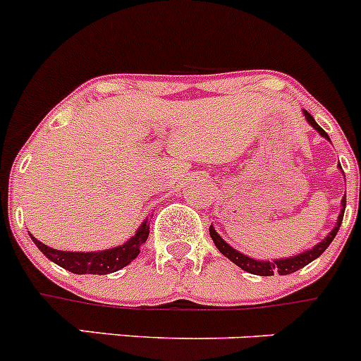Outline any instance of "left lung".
<instances>
[{
  "instance_id": "1",
  "label": "left lung",
  "mask_w": 361,
  "mask_h": 361,
  "mask_svg": "<svg viewBox=\"0 0 361 361\" xmlns=\"http://www.w3.org/2000/svg\"><path fill=\"white\" fill-rule=\"evenodd\" d=\"M302 114H305V119L308 121V124H312L313 130L317 131L321 137H324V139L329 140L328 133H326V131L322 130L317 123H315V119H313V117L310 116L306 110H302ZM329 142H331V140H329ZM338 169H340V173H343L342 167H340V164H338ZM343 212H345V194H343V197H342V207H340V214H338V219H336L335 228H333V230L329 231V233L326 235L321 242H317V244L313 245V247L306 249V251L299 252V255H294V257L278 258V260H257V258L247 257V255H244V252H240V251H237L235 247H231V245L228 244V242L224 240V238H222L217 231H215L214 226H210V237H212V240H214L215 247H217L219 251H221L222 255L228 258V260H231L235 265H238L242 271L251 272V274H257V276H274V274L287 276V274H292V272L299 271V269L306 267L310 262L317 260L322 252L328 249V245L331 244L333 238H335L336 233H338L340 224H342V219H343Z\"/></svg>"
}]
</instances>
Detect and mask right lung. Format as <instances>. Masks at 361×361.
<instances>
[{"instance_id": "obj_1", "label": "right lung", "mask_w": 361, "mask_h": 361, "mask_svg": "<svg viewBox=\"0 0 361 361\" xmlns=\"http://www.w3.org/2000/svg\"><path fill=\"white\" fill-rule=\"evenodd\" d=\"M30 237L44 257H48L49 260L73 274H110V272L126 267L139 257L140 245H144V242L149 237V219L142 221L139 230L135 231L133 237L128 238L126 242L116 245V247L103 249V251H60V249H53L39 242L33 235Z\"/></svg>"}]
</instances>
